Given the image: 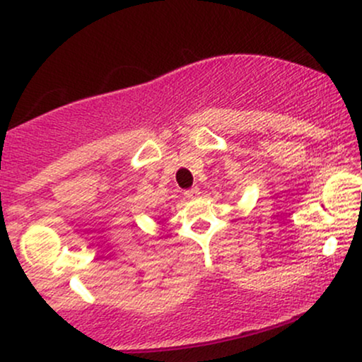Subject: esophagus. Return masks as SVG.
I'll list each match as a JSON object with an SVG mask.
<instances>
[{
	"label": "esophagus",
	"mask_w": 362,
	"mask_h": 362,
	"mask_svg": "<svg viewBox=\"0 0 362 362\" xmlns=\"http://www.w3.org/2000/svg\"><path fill=\"white\" fill-rule=\"evenodd\" d=\"M199 194H201V190H199L197 187H192V189L185 190V192H184V195H185L187 199H195V197H197Z\"/></svg>",
	"instance_id": "esophagus-1"
}]
</instances>
